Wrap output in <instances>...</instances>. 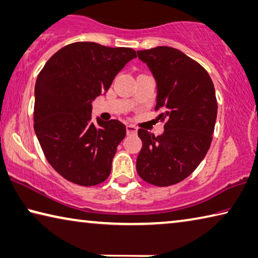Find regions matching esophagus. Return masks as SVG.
<instances>
[{"label":"esophagus","mask_w":258,"mask_h":258,"mask_svg":"<svg viewBox=\"0 0 258 258\" xmlns=\"http://www.w3.org/2000/svg\"><path fill=\"white\" fill-rule=\"evenodd\" d=\"M137 132H138V128L134 125L126 126V133H127V136H132V134H136Z\"/></svg>","instance_id":"obj_1"}]
</instances>
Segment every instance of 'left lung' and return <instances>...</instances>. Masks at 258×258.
Listing matches in <instances>:
<instances>
[{"label": "left lung", "instance_id": "8db88e82", "mask_svg": "<svg viewBox=\"0 0 258 258\" xmlns=\"http://www.w3.org/2000/svg\"><path fill=\"white\" fill-rule=\"evenodd\" d=\"M138 57L156 80L155 110H162L158 119L165 125L158 137L139 128L137 171L151 185L171 186L193 172L210 148L217 118L215 87L201 65L178 49L156 47L139 50Z\"/></svg>", "mask_w": 258, "mask_h": 258}]
</instances>
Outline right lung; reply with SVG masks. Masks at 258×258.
Here are the masks:
<instances>
[{"instance_id":"obj_1","label":"right lung","mask_w":258,"mask_h":258,"mask_svg":"<svg viewBox=\"0 0 258 258\" xmlns=\"http://www.w3.org/2000/svg\"><path fill=\"white\" fill-rule=\"evenodd\" d=\"M137 52L125 47L75 42L44 64L35 83L34 131L57 173L80 186L103 182L126 136L119 120L92 121V102Z\"/></svg>"}]
</instances>
